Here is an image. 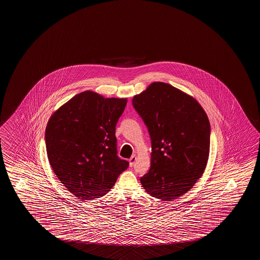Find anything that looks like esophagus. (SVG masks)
Returning a JSON list of instances; mask_svg holds the SVG:
<instances>
[{
	"label": "esophagus",
	"instance_id": "34e87169",
	"mask_svg": "<svg viewBox=\"0 0 260 260\" xmlns=\"http://www.w3.org/2000/svg\"><path fill=\"white\" fill-rule=\"evenodd\" d=\"M128 161H129V166H134L135 161H136V157H135V156H132V157L129 158V160H128Z\"/></svg>",
	"mask_w": 260,
	"mask_h": 260
}]
</instances>
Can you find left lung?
<instances>
[{"label": "left lung", "mask_w": 260, "mask_h": 260, "mask_svg": "<svg viewBox=\"0 0 260 260\" xmlns=\"http://www.w3.org/2000/svg\"><path fill=\"white\" fill-rule=\"evenodd\" d=\"M132 105L148 128L151 166L141 178L150 196H182L201 178L208 162L210 124L195 99L164 82L134 96Z\"/></svg>", "instance_id": "1"}]
</instances>
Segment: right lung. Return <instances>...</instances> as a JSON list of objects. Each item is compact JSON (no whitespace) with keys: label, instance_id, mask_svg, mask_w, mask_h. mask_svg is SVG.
<instances>
[{"label":"right lung","instance_id":"add662e5","mask_svg":"<svg viewBox=\"0 0 260 260\" xmlns=\"http://www.w3.org/2000/svg\"><path fill=\"white\" fill-rule=\"evenodd\" d=\"M126 99H105L93 91L77 94L48 121L45 143L57 178L81 200L104 196L128 162L117 155L116 125Z\"/></svg>","mask_w":260,"mask_h":260}]
</instances>
